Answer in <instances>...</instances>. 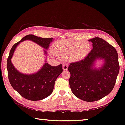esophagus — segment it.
<instances>
[{
    "label": "esophagus",
    "mask_w": 125,
    "mask_h": 125,
    "mask_svg": "<svg viewBox=\"0 0 125 125\" xmlns=\"http://www.w3.org/2000/svg\"><path fill=\"white\" fill-rule=\"evenodd\" d=\"M62 68L64 71H66L68 69V65L67 64H64L62 66Z\"/></svg>",
    "instance_id": "obj_1"
}]
</instances>
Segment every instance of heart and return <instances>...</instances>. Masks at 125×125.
I'll return each mask as SVG.
<instances>
[{
  "label": "heart",
  "instance_id": "heart-1",
  "mask_svg": "<svg viewBox=\"0 0 125 125\" xmlns=\"http://www.w3.org/2000/svg\"><path fill=\"white\" fill-rule=\"evenodd\" d=\"M90 51V45L86 42L71 40L58 41L53 44L52 52L56 57L78 61L86 57Z\"/></svg>",
  "mask_w": 125,
  "mask_h": 125
}]
</instances>
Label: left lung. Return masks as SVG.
Here are the masks:
<instances>
[{
  "label": "left lung",
  "mask_w": 125,
  "mask_h": 125,
  "mask_svg": "<svg viewBox=\"0 0 125 125\" xmlns=\"http://www.w3.org/2000/svg\"><path fill=\"white\" fill-rule=\"evenodd\" d=\"M89 42L93 49L86 57L78 62L71 63L69 85L75 96L87 102H93L108 95L115 85L119 71L118 55L116 49L100 37ZM104 59L99 69L94 67L97 59Z\"/></svg>",
  "instance_id": "8db88e82"
}]
</instances>
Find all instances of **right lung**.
I'll return each mask as SVG.
<instances>
[{"label":"right lung","mask_w":125,"mask_h":125,"mask_svg":"<svg viewBox=\"0 0 125 125\" xmlns=\"http://www.w3.org/2000/svg\"><path fill=\"white\" fill-rule=\"evenodd\" d=\"M27 40H31L47 50L53 38H42L28 35L15 44L10 51L7 59L8 80L12 88L24 98L31 101L42 100L52 93L56 80L62 72V65L60 64L53 66L45 62L42 67L33 74H25L19 72L12 64L11 59L17 46L20 42ZM44 54H47L45 50Z\"/></svg>","instance_id":"1"}]
</instances>
